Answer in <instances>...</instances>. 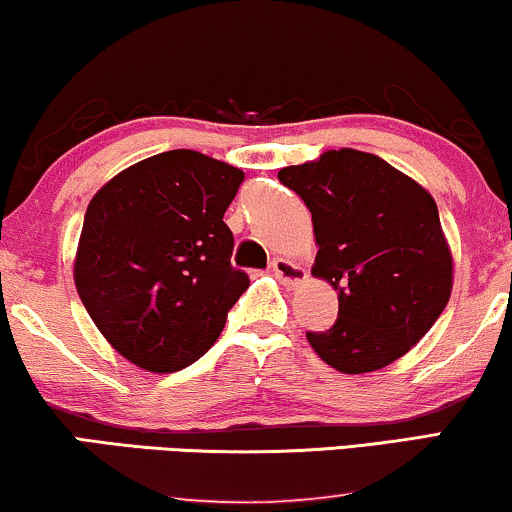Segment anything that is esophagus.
Masks as SVG:
<instances>
[{"label": "esophagus", "instance_id": "1", "mask_svg": "<svg viewBox=\"0 0 512 512\" xmlns=\"http://www.w3.org/2000/svg\"><path fill=\"white\" fill-rule=\"evenodd\" d=\"M271 271H274V276L281 283H286V286H295V283H302L304 278H307L300 264L283 260V257H276V260L271 262Z\"/></svg>", "mask_w": 512, "mask_h": 512}]
</instances>
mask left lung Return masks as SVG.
Segmentation results:
<instances>
[{"mask_svg": "<svg viewBox=\"0 0 512 512\" xmlns=\"http://www.w3.org/2000/svg\"><path fill=\"white\" fill-rule=\"evenodd\" d=\"M278 181L312 212L314 274L338 290V319L307 331L342 373H371L430 331L451 295L449 245L423 186L371 153L340 148L290 165Z\"/></svg>", "mask_w": 512, "mask_h": 512, "instance_id": "1", "label": "left lung"}]
</instances>
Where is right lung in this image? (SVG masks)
<instances>
[{
	"label": "right lung",
	"instance_id": "1",
	"mask_svg": "<svg viewBox=\"0 0 512 512\" xmlns=\"http://www.w3.org/2000/svg\"><path fill=\"white\" fill-rule=\"evenodd\" d=\"M243 172L208 155L167 151L127 167L89 203L75 286L122 357L174 373L203 357L250 286L231 264L224 212Z\"/></svg>",
	"mask_w": 512,
	"mask_h": 512
}]
</instances>
